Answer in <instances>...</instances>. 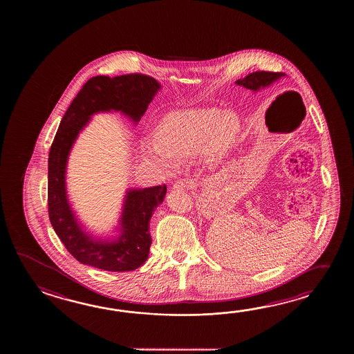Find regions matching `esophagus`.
<instances>
[{"label":"esophagus","mask_w":354,"mask_h":354,"mask_svg":"<svg viewBox=\"0 0 354 354\" xmlns=\"http://www.w3.org/2000/svg\"><path fill=\"white\" fill-rule=\"evenodd\" d=\"M195 185V180H191V178H180V180H177L174 185V189L177 191H186L188 188L194 187Z\"/></svg>","instance_id":"34e87169"}]
</instances>
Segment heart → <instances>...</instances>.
<instances>
[{"mask_svg":"<svg viewBox=\"0 0 354 354\" xmlns=\"http://www.w3.org/2000/svg\"><path fill=\"white\" fill-rule=\"evenodd\" d=\"M239 120L232 113L192 110L174 113L160 122L157 142H144L148 158L165 167L174 160L196 157L205 151L221 154L233 145L239 134Z\"/></svg>","mask_w":354,"mask_h":354,"instance_id":"heart-1","label":"heart"}]
</instances>
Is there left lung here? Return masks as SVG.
I'll return each instance as SVG.
<instances>
[{
  "mask_svg": "<svg viewBox=\"0 0 354 354\" xmlns=\"http://www.w3.org/2000/svg\"><path fill=\"white\" fill-rule=\"evenodd\" d=\"M283 75V73L281 72H266V71H258V72H253L250 75L244 77L243 80H238L236 84L243 86L244 88H248V90L258 91L259 88H263L270 86L274 81H277L279 78H281Z\"/></svg>",
  "mask_w": 354,
  "mask_h": 354,
  "instance_id": "obj_1",
  "label": "left lung"
}]
</instances>
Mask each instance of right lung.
<instances>
[{
	"instance_id": "obj_1",
	"label": "right lung",
	"mask_w": 354,
	"mask_h": 354,
	"mask_svg": "<svg viewBox=\"0 0 354 354\" xmlns=\"http://www.w3.org/2000/svg\"><path fill=\"white\" fill-rule=\"evenodd\" d=\"M160 88L153 77L142 73L107 77L96 75L68 107L54 136L48 158V212L54 232L78 262L104 271H134L147 261L151 248L149 221L163 203L166 185L129 189L116 241H97L83 232L66 191L68 156L80 131L96 113L121 111L134 122L140 120Z\"/></svg>"
}]
</instances>
